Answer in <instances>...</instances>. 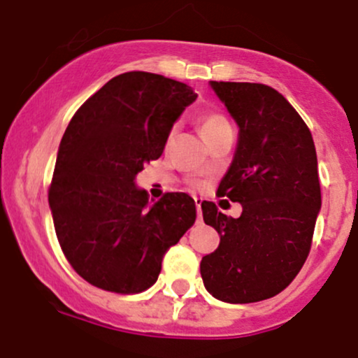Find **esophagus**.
Returning <instances> with one entry per match:
<instances>
[{"mask_svg": "<svg viewBox=\"0 0 358 358\" xmlns=\"http://www.w3.org/2000/svg\"><path fill=\"white\" fill-rule=\"evenodd\" d=\"M194 201H196V208H197V218H199L201 220V204H202V199H199V197H196V199H194Z\"/></svg>", "mask_w": 358, "mask_h": 358, "instance_id": "obj_1", "label": "esophagus"}]
</instances>
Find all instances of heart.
I'll list each match as a JSON object with an SVG mask.
<instances>
[{
	"label": "heart",
	"mask_w": 358,
	"mask_h": 358,
	"mask_svg": "<svg viewBox=\"0 0 358 358\" xmlns=\"http://www.w3.org/2000/svg\"><path fill=\"white\" fill-rule=\"evenodd\" d=\"M199 124H201V133L206 138V136L213 135V133H216L218 129L229 126V122H227V119L223 117L222 114H218V112H204V114H201L199 117ZM169 136H173V131Z\"/></svg>",
	"instance_id": "heart-1"
}]
</instances>
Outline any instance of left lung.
Returning <instances> with one entry per match:
<instances>
[{
  "mask_svg": "<svg viewBox=\"0 0 358 358\" xmlns=\"http://www.w3.org/2000/svg\"><path fill=\"white\" fill-rule=\"evenodd\" d=\"M239 126L236 154L218 196L241 202L239 218L201 204L220 246L201 262L209 294L255 303L286 289L312 246L320 183L312 133L277 90L258 83L209 81Z\"/></svg>",
  "mask_w": 358,
  "mask_h": 358,
  "instance_id": "8db88e82",
  "label": "left lung"
}]
</instances>
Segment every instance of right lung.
Here are the masks:
<instances>
[{"label":"right lung","mask_w":358,"mask_h":358,"mask_svg":"<svg viewBox=\"0 0 358 358\" xmlns=\"http://www.w3.org/2000/svg\"><path fill=\"white\" fill-rule=\"evenodd\" d=\"M197 95L185 83L133 71L112 78L69 122L50 185L57 239L92 286L131 294L152 286L164 252L196 222L182 192L150 206L136 175L161 157L176 119Z\"/></svg>","instance_id":"obj_1"}]
</instances>
